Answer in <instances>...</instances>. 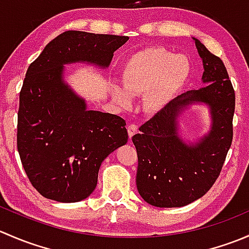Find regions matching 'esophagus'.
<instances>
[{
    "label": "esophagus",
    "instance_id": "esophagus-1",
    "mask_svg": "<svg viewBox=\"0 0 249 249\" xmlns=\"http://www.w3.org/2000/svg\"><path fill=\"white\" fill-rule=\"evenodd\" d=\"M127 132H129V137L131 139V137L137 132V125L136 124L127 125Z\"/></svg>",
    "mask_w": 249,
    "mask_h": 249
}]
</instances>
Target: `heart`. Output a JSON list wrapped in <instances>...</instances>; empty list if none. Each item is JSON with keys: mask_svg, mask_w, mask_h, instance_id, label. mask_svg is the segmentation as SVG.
Returning a JSON list of instances; mask_svg holds the SVG:
<instances>
[{"mask_svg": "<svg viewBox=\"0 0 249 249\" xmlns=\"http://www.w3.org/2000/svg\"><path fill=\"white\" fill-rule=\"evenodd\" d=\"M192 66L184 55H176L165 48H148L129 59L122 83L110 85V95L120 106H129L131 97L143 95V106L159 112L184 87Z\"/></svg>", "mask_w": 249, "mask_h": 249, "instance_id": "1", "label": "heart"}]
</instances>
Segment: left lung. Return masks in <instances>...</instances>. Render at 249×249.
<instances>
[{"mask_svg": "<svg viewBox=\"0 0 249 249\" xmlns=\"http://www.w3.org/2000/svg\"><path fill=\"white\" fill-rule=\"evenodd\" d=\"M195 41L202 60L205 87L170 101L132 137L139 157L136 185L142 199L155 207H182L203 196L222 171L232 141L235 91L218 56ZM210 109V131L195 143L178 134V118L192 104Z\"/></svg>", "mask_w": 249, "mask_h": 249, "instance_id": "1", "label": "left lung"}]
</instances>
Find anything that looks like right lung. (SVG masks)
Segmentation results:
<instances>
[{
	"label": "right lung",
	"instance_id": "1",
	"mask_svg": "<svg viewBox=\"0 0 249 249\" xmlns=\"http://www.w3.org/2000/svg\"><path fill=\"white\" fill-rule=\"evenodd\" d=\"M126 36L66 31L29 66L19 96L17 144L22 167L47 199L78 202L95 190L102 161L127 142L126 123L89 110L64 80L67 64L107 69Z\"/></svg>",
	"mask_w": 249,
	"mask_h": 249
}]
</instances>
